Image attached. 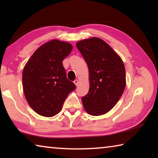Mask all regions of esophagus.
I'll return each mask as SVG.
<instances>
[{"mask_svg": "<svg viewBox=\"0 0 158 158\" xmlns=\"http://www.w3.org/2000/svg\"><path fill=\"white\" fill-rule=\"evenodd\" d=\"M74 84H75L76 85H77L79 84V80L78 79H75L74 81Z\"/></svg>", "mask_w": 158, "mask_h": 158, "instance_id": "1", "label": "esophagus"}]
</instances>
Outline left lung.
<instances>
[{
  "label": "left lung",
  "mask_w": 158,
  "mask_h": 158,
  "mask_svg": "<svg viewBox=\"0 0 158 158\" xmlns=\"http://www.w3.org/2000/svg\"><path fill=\"white\" fill-rule=\"evenodd\" d=\"M76 45L89 71V90L81 98L84 109L92 116L105 114L116 105L125 90L123 62L106 42L98 37L83 40Z\"/></svg>",
  "instance_id": "obj_1"
}]
</instances>
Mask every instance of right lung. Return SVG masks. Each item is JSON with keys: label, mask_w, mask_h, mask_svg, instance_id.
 <instances>
[{"label": "right lung", "mask_w": 158, "mask_h": 158, "mask_svg": "<svg viewBox=\"0 0 158 158\" xmlns=\"http://www.w3.org/2000/svg\"><path fill=\"white\" fill-rule=\"evenodd\" d=\"M72 49L68 42L52 40L40 47L23 68L26 99L40 116L52 117L59 113L69 93L76 89L67 78L62 63Z\"/></svg>", "instance_id": "right-lung-1"}]
</instances>
